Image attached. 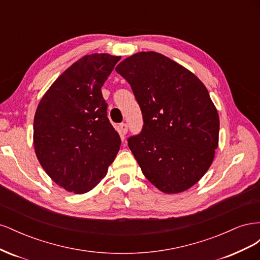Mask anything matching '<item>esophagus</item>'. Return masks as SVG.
Listing matches in <instances>:
<instances>
[{
  "label": "esophagus",
  "instance_id": "esophagus-1",
  "mask_svg": "<svg viewBox=\"0 0 260 260\" xmlns=\"http://www.w3.org/2000/svg\"><path fill=\"white\" fill-rule=\"evenodd\" d=\"M119 130H120L121 135H125V133L128 132V125H127V123H124V122L120 123L119 124Z\"/></svg>",
  "mask_w": 260,
  "mask_h": 260
}]
</instances>
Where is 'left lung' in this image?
Here are the masks:
<instances>
[{
    "label": "left lung",
    "mask_w": 260,
    "mask_h": 260,
    "mask_svg": "<svg viewBox=\"0 0 260 260\" xmlns=\"http://www.w3.org/2000/svg\"><path fill=\"white\" fill-rule=\"evenodd\" d=\"M130 84L143 128L128 139L146 179L164 193L183 192L210 167L218 147L219 116L206 86L176 61L141 52L116 67Z\"/></svg>",
    "instance_id": "8db88e82"
}]
</instances>
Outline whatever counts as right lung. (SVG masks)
<instances>
[{
	"label": "right lung",
	"mask_w": 260,
	"mask_h": 260,
	"mask_svg": "<svg viewBox=\"0 0 260 260\" xmlns=\"http://www.w3.org/2000/svg\"><path fill=\"white\" fill-rule=\"evenodd\" d=\"M120 56L91 54L66 69L46 91L34 121L42 168L69 192L95 187L119 151L121 140L107 117L102 86Z\"/></svg>",
	"instance_id": "add662e5"
}]
</instances>
